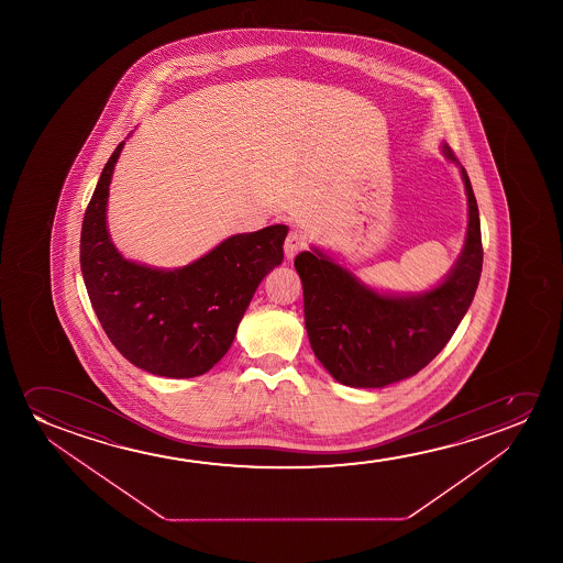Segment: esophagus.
I'll return each instance as SVG.
<instances>
[{"instance_id": "obj_1", "label": "esophagus", "mask_w": 563, "mask_h": 563, "mask_svg": "<svg viewBox=\"0 0 563 563\" xmlns=\"http://www.w3.org/2000/svg\"><path fill=\"white\" fill-rule=\"evenodd\" d=\"M306 242L301 239V234L298 232H290L285 240V255L286 260H294L300 250H303Z\"/></svg>"}]
</instances>
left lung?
Segmentation results:
<instances>
[{
  "label": "left lung",
  "mask_w": 563,
  "mask_h": 563,
  "mask_svg": "<svg viewBox=\"0 0 563 563\" xmlns=\"http://www.w3.org/2000/svg\"><path fill=\"white\" fill-rule=\"evenodd\" d=\"M462 170L470 219L462 254L442 283L419 294H385L311 247L294 260L303 286V316L317 360L339 383L383 388L413 377L440 354L467 313L483 271L477 200Z\"/></svg>",
  "instance_id": "1"
}]
</instances>
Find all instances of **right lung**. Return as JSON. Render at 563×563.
<instances>
[{"instance_id": "right-lung-1", "label": "right lung", "mask_w": 563, "mask_h": 563, "mask_svg": "<svg viewBox=\"0 0 563 563\" xmlns=\"http://www.w3.org/2000/svg\"><path fill=\"white\" fill-rule=\"evenodd\" d=\"M123 146L101 170L82 221L86 290L108 339L132 365L159 377H198L229 352L255 288L283 263L288 227L234 234L178 269L131 262L108 231L109 185Z\"/></svg>"}]
</instances>
